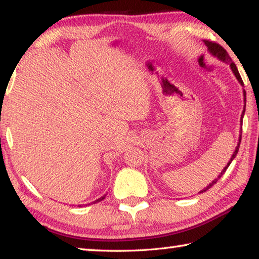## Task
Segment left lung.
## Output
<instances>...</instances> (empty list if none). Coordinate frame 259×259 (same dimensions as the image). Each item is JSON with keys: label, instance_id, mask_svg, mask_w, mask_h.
I'll list each match as a JSON object with an SVG mask.
<instances>
[{"label": "left lung", "instance_id": "1", "mask_svg": "<svg viewBox=\"0 0 259 259\" xmlns=\"http://www.w3.org/2000/svg\"><path fill=\"white\" fill-rule=\"evenodd\" d=\"M204 44H205V46L207 47V50H209V53L212 55V56H214V57H217L219 61H222V62H225V63H227V64H230V67H231V70H232V72L233 73H234V75H235V78L237 79V81L240 82V84L241 86L243 87V81H242V78H241V75H240V73H239V71H237V67H236V65L234 64V63L232 62V58L230 57V55L227 54V52L225 49L223 48L222 46L220 45H218V44H214V42H210V41H204ZM243 102H244V107H243V111H242V114H241V125H242V120H243V116H244V112H245V91L243 90ZM241 133H242V127H241ZM240 143H241V135H240V138H239V142H237V146H236V148H235V151H234V154L232 155V157H231V159H230V162L227 163V165L225 167H224V169L222 171V173H220V175L218 176V178H215V179L211 182V184H209L206 186V187L204 188V189H202L200 193H204V192H206L207 189H210L211 187H212V186L215 184V182L218 181V179H220V178H222V176L224 175V173L226 172V169H227V167L230 166V164L232 163V160L234 159L235 157H236V154H237V151H239V148H240Z\"/></svg>", "mask_w": 259, "mask_h": 259}]
</instances>
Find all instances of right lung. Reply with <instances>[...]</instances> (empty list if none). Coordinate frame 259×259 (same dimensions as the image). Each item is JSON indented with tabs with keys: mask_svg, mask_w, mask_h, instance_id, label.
I'll return each instance as SVG.
<instances>
[{
	"mask_svg": "<svg viewBox=\"0 0 259 259\" xmlns=\"http://www.w3.org/2000/svg\"><path fill=\"white\" fill-rule=\"evenodd\" d=\"M105 196H107V195H103V196L102 197H100V198H97L96 201H94V202H92V203H97V202H101V201H103L104 198H105ZM79 206H81V205H79Z\"/></svg>",
	"mask_w": 259,
	"mask_h": 259,
	"instance_id": "add662e5",
	"label": "right lung"
}]
</instances>
